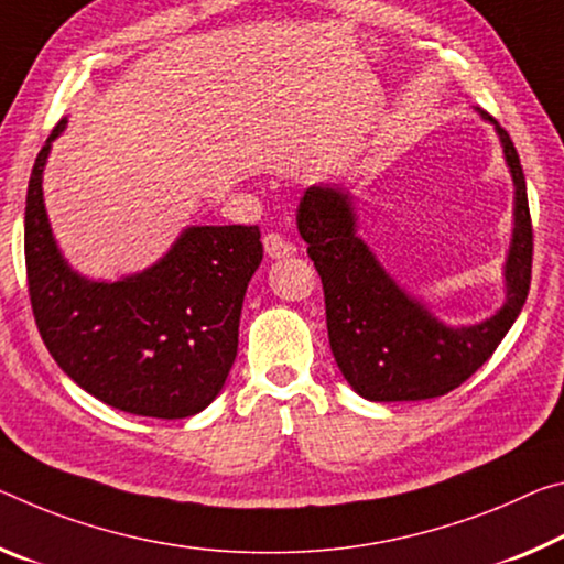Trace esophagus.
<instances>
[{
	"label": "esophagus",
	"mask_w": 564,
	"mask_h": 564,
	"mask_svg": "<svg viewBox=\"0 0 564 564\" xmlns=\"http://www.w3.org/2000/svg\"><path fill=\"white\" fill-rule=\"evenodd\" d=\"M263 248H265L268 258H289V256L296 253V246L289 243V240L279 236V234H265L263 236Z\"/></svg>",
	"instance_id": "esophagus-1"
}]
</instances>
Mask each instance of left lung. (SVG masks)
I'll use <instances>...</instances> for the list:
<instances>
[{
    "label": "left lung",
    "instance_id": "left-lung-1",
    "mask_svg": "<svg viewBox=\"0 0 564 564\" xmlns=\"http://www.w3.org/2000/svg\"><path fill=\"white\" fill-rule=\"evenodd\" d=\"M514 183V228L505 261V303L471 326H449L406 293L356 234L354 195L311 185L299 234L324 283L328 344L344 379L369 401H422L449 394L485 364L520 316L532 279V220L514 142L487 112Z\"/></svg>",
    "mask_w": 564,
    "mask_h": 564
}]
</instances>
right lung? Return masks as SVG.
Instances as JSON below:
<instances>
[{"mask_svg":"<svg viewBox=\"0 0 564 564\" xmlns=\"http://www.w3.org/2000/svg\"><path fill=\"white\" fill-rule=\"evenodd\" d=\"M67 120L34 160L24 208L30 301L52 359L87 394L135 416L185 419L220 394L238 354L258 226H191L145 271L93 281L65 261L44 210L42 173Z\"/></svg>","mask_w":564,"mask_h":564,"instance_id":"1","label":"right lung"}]
</instances>
